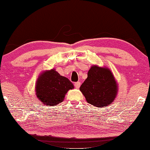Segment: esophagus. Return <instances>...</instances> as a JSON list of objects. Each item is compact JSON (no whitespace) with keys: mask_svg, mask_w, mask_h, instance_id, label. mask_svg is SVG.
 Here are the masks:
<instances>
[{"mask_svg":"<svg viewBox=\"0 0 150 150\" xmlns=\"http://www.w3.org/2000/svg\"><path fill=\"white\" fill-rule=\"evenodd\" d=\"M74 85L75 88H77V89H79L80 87V85H81V83L80 82H75L74 83Z\"/></svg>","mask_w":150,"mask_h":150,"instance_id":"obj_1","label":"esophagus"}]
</instances>
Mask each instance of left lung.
I'll use <instances>...</instances> for the list:
<instances>
[{"instance_id": "8db88e82", "label": "left lung", "mask_w": 150, "mask_h": 150, "mask_svg": "<svg viewBox=\"0 0 150 150\" xmlns=\"http://www.w3.org/2000/svg\"><path fill=\"white\" fill-rule=\"evenodd\" d=\"M79 89L87 103L97 108H106L116 97L117 87L109 69L94 65L88 71L87 78Z\"/></svg>"}]
</instances>
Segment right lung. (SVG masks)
Returning <instances> with one entry per match:
<instances>
[{"mask_svg": "<svg viewBox=\"0 0 150 150\" xmlns=\"http://www.w3.org/2000/svg\"><path fill=\"white\" fill-rule=\"evenodd\" d=\"M73 85L67 78L55 70L47 71L41 75L36 85V95L46 105H56L63 101L65 96Z\"/></svg>", "mask_w": 150, "mask_h": 150, "instance_id": "obj_1", "label": "right lung"}]
</instances>
